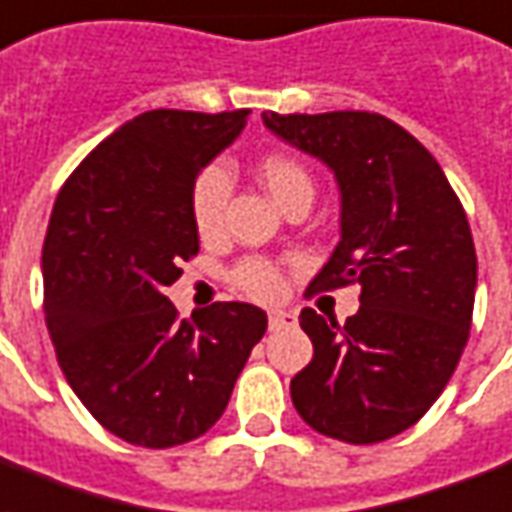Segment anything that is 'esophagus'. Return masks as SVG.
<instances>
[{"label":"esophagus","instance_id":"1","mask_svg":"<svg viewBox=\"0 0 512 512\" xmlns=\"http://www.w3.org/2000/svg\"><path fill=\"white\" fill-rule=\"evenodd\" d=\"M294 324H297V316L292 311H270V330H283Z\"/></svg>","mask_w":512,"mask_h":512}]
</instances>
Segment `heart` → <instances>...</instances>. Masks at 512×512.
<instances>
[{"label": "heart", "mask_w": 512, "mask_h": 512, "mask_svg": "<svg viewBox=\"0 0 512 512\" xmlns=\"http://www.w3.org/2000/svg\"><path fill=\"white\" fill-rule=\"evenodd\" d=\"M259 179L281 207L297 199V196H311L313 199L311 171L292 155H267L259 163ZM229 196L231 174L220 163L201 171L199 179L193 182L190 215H193V226L199 231L201 240H215L223 231ZM231 281H234L237 289H242L248 297H256V300H275L283 292L281 272L275 270L270 261H242L240 267L231 272Z\"/></svg>", "instance_id": "heart-1"}]
</instances>
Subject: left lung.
<instances>
[{"instance_id":"1","label":"left lung","mask_w":512,"mask_h":512,"mask_svg":"<svg viewBox=\"0 0 512 512\" xmlns=\"http://www.w3.org/2000/svg\"><path fill=\"white\" fill-rule=\"evenodd\" d=\"M261 119L341 190V242L308 292L360 283V311L343 324L302 308L313 360L292 379L294 409L324 436L384 442L431 409L469 338L477 256L466 212L434 155L382 114Z\"/></svg>"}]
</instances>
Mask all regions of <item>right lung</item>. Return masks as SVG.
Returning <instances> with one entry per match:
<instances>
[{
    "label": "right lung",
    "instance_id": "right-lung-1",
    "mask_svg": "<svg viewBox=\"0 0 512 512\" xmlns=\"http://www.w3.org/2000/svg\"><path fill=\"white\" fill-rule=\"evenodd\" d=\"M248 108H155L78 163L43 242L46 324L78 401L130 445L199 439L218 423L267 313L215 302L177 319L166 286L199 253L190 190L240 136Z\"/></svg>",
    "mask_w": 512,
    "mask_h": 512
}]
</instances>
